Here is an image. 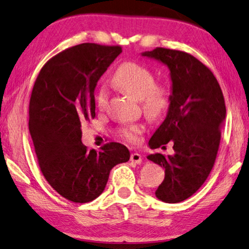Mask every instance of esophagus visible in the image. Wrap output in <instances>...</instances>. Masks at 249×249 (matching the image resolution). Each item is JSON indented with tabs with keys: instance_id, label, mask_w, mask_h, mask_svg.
<instances>
[{
	"instance_id": "1",
	"label": "esophagus",
	"mask_w": 249,
	"mask_h": 249,
	"mask_svg": "<svg viewBox=\"0 0 249 249\" xmlns=\"http://www.w3.org/2000/svg\"><path fill=\"white\" fill-rule=\"evenodd\" d=\"M130 161H133L135 163H141L142 162V156L138 153H133L130 155Z\"/></svg>"
}]
</instances>
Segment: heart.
<instances>
[{"mask_svg": "<svg viewBox=\"0 0 249 249\" xmlns=\"http://www.w3.org/2000/svg\"><path fill=\"white\" fill-rule=\"evenodd\" d=\"M113 83L126 93L141 99L142 111L151 120L161 119L170 107V88L165 83H156L154 73L136 62H125L122 65L113 75ZM108 98V89L102 86L95 98L96 107L100 112L107 108ZM145 129V125L142 123H123L116 128V134L124 142L136 144Z\"/></svg>", "mask_w": 249, "mask_h": 249, "instance_id": "1", "label": "heart"}]
</instances>
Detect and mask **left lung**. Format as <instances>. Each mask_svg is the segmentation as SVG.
<instances>
[{"mask_svg": "<svg viewBox=\"0 0 249 249\" xmlns=\"http://www.w3.org/2000/svg\"><path fill=\"white\" fill-rule=\"evenodd\" d=\"M142 56L167 65L172 80L168 115L149 141L151 148L174 144L175 155L147 156L165 169L155 195L166 203H178L196 193L215 163L226 108L215 75L199 59L181 50L157 47Z\"/></svg>", "mask_w": 249, "mask_h": 249, "instance_id": "1", "label": "left lung"}]
</instances>
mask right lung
<instances>
[{
	"mask_svg": "<svg viewBox=\"0 0 249 249\" xmlns=\"http://www.w3.org/2000/svg\"><path fill=\"white\" fill-rule=\"evenodd\" d=\"M121 46L84 43L62 50L40 69L29 101V133L47 182L74 203L98 197L114 166L129 160V150L111 142L89 150L81 126L95 117L94 89Z\"/></svg>",
	"mask_w": 249,
	"mask_h": 249,
	"instance_id": "add662e5",
	"label": "right lung"
}]
</instances>
